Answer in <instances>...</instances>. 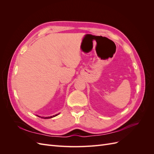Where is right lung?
<instances>
[{
	"label": "right lung",
	"instance_id": "right-lung-1",
	"mask_svg": "<svg viewBox=\"0 0 154 154\" xmlns=\"http://www.w3.org/2000/svg\"><path fill=\"white\" fill-rule=\"evenodd\" d=\"M58 114H56L55 116H50V117H45V118H44V117H40V118H44V119H49V118H53V117H55V116H57V115H58ZM38 117H40V116H38Z\"/></svg>",
	"mask_w": 154,
	"mask_h": 154
}]
</instances>
